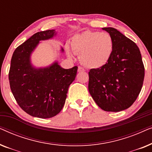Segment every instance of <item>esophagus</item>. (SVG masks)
Here are the masks:
<instances>
[{
  "mask_svg": "<svg viewBox=\"0 0 152 152\" xmlns=\"http://www.w3.org/2000/svg\"><path fill=\"white\" fill-rule=\"evenodd\" d=\"M84 68L81 67V66H79L78 67V72H82V71H84Z\"/></svg>",
  "mask_w": 152,
  "mask_h": 152,
  "instance_id": "1",
  "label": "esophagus"
}]
</instances>
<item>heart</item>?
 Segmentation results:
<instances>
[{
  "label": "heart",
  "instance_id": "obj_1",
  "mask_svg": "<svg viewBox=\"0 0 152 152\" xmlns=\"http://www.w3.org/2000/svg\"><path fill=\"white\" fill-rule=\"evenodd\" d=\"M71 48L75 53L80 54V60L83 65L90 68L102 67L111 57L113 41L109 33L96 31H84L72 38ZM66 52L72 57L70 48Z\"/></svg>",
  "mask_w": 152,
  "mask_h": 152
}]
</instances>
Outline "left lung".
Masks as SVG:
<instances>
[{"instance_id": "obj_1", "label": "left lung", "mask_w": 152, "mask_h": 152, "mask_svg": "<svg viewBox=\"0 0 152 152\" xmlns=\"http://www.w3.org/2000/svg\"><path fill=\"white\" fill-rule=\"evenodd\" d=\"M113 41L111 57L102 67L88 72V91L95 103L105 111L128 109L142 88L145 68L138 47L113 28H103Z\"/></svg>"}]
</instances>
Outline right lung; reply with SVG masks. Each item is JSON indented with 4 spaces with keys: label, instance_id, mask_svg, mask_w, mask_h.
<instances>
[{
    "label": "right lung",
    "instance_id": "add662e5",
    "mask_svg": "<svg viewBox=\"0 0 152 152\" xmlns=\"http://www.w3.org/2000/svg\"><path fill=\"white\" fill-rule=\"evenodd\" d=\"M55 30L39 32L16 48L9 72L10 88L18 104L33 117L53 118L65 104L69 86L75 79L77 66L63 68L56 60L50 65L37 67L31 57L40 41L57 36ZM63 53V48H60Z\"/></svg>",
    "mask_w": 152,
    "mask_h": 152
}]
</instances>
